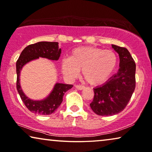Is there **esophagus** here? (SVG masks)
<instances>
[{
	"label": "esophagus",
	"instance_id": "esophagus-1",
	"mask_svg": "<svg viewBox=\"0 0 152 152\" xmlns=\"http://www.w3.org/2000/svg\"><path fill=\"white\" fill-rule=\"evenodd\" d=\"M75 88L78 90H82L84 89L85 87L84 86H82V85H75Z\"/></svg>",
	"mask_w": 152,
	"mask_h": 152
}]
</instances>
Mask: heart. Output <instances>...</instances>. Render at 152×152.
Masks as SVG:
<instances>
[{"instance_id":"obj_1","label":"heart","mask_w":152,"mask_h":152,"mask_svg":"<svg viewBox=\"0 0 152 152\" xmlns=\"http://www.w3.org/2000/svg\"><path fill=\"white\" fill-rule=\"evenodd\" d=\"M117 63V56L111 50L82 46L72 50L70 58L62 59L61 68L64 75L70 79L76 77L82 70L83 78L88 84L97 85L111 75Z\"/></svg>"}]
</instances>
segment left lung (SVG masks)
<instances>
[{"label": "left lung", "instance_id": "8db88e82", "mask_svg": "<svg viewBox=\"0 0 152 152\" xmlns=\"http://www.w3.org/2000/svg\"><path fill=\"white\" fill-rule=\"evenodd\" d=\"M120 57V69L104 84L93 89L90 107L99 115L109 116L123 111L136 88V64L125 48L112 45Z\"/></svg>", "mask_w": 152, "mask_h": 152}]
</instances>
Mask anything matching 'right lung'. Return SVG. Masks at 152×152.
<instances>
[{
  "label": "right lung",
  "mask_w": 152,
  "mask_h": 152,
  "mask_svg": "<svg viewBox=\"0 0 152 152\" xmlns=\"http://www.w3.org/2000/svg\"><path fill=\"white\" fill-rule=\"evenodd\" d=\"M61 53V50L59 48L58 42L41 41L25 48L16 61V88L24 104L32 113L39 115H50L59 107L63 101L64 93L71 88L72 85L57 83L46 98L42 100H32L24 94L20 88L19 79L20 70L25 64L39 57L57 61L59 59Z\"/></svg>",
  "instance_id": "right-lung-1"
}]
</instances>
